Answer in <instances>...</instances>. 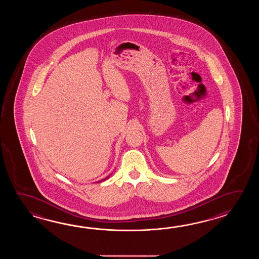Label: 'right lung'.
I'll list each match as a JSON object with an SVG mask.
<instances>
[{
	"mask_svg": "<svg viewBox=\"0 0 259 259\" xmlns=\"http://www.w3.org/2000/svg\"><path fill=\"white\" fill-rule=\"evenodd\" d=\"M109 177H110V175H109V176L106 177V178H105V179H103V180H101V181H100V182H103V181H105V180H107V179H109Z\"/></svg>",
	"mask_w": 259,
	"mask_h": 259,
	"instance_id": "right-lung-1",
	"label": "right lung"
}]
</instances>
